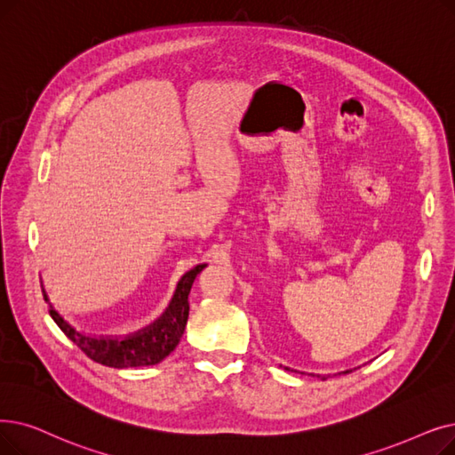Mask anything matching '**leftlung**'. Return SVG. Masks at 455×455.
Segmentation results:
<instances>
[{
    "label": "left lung",
    "instance_id": "left-lung-1",
    "mask_svg": "<svg viewBox=\"0 0 455 455\" xmlns=\"http://www.w3.org/2000/svg\"><path fill=\"white\" fill-rule=\"evenodd\" d=\"M347 371H349V370H347ZM320 378H322V375H320ZM322 379H327V378H325V375H323V378H322Z\"/></svg>",
    "mask_w": 455,
    "mask_h": 455
}]
</instances>
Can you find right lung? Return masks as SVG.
Wrapping results in <instances>:
<instances>
[{
  "label": "right lung",
  "mask_w": 455,
  "mask_h": 455,
  "mask_svg": "<svg viewBox=\"0 0 455 455\" xmlns=\"http://www.w3.org/2000/svg\"><path fill=\"white\" fill-rule=\"evenodd\" d=\"M203 267L204 266H196L195 269L182 276V281L176 286V291L169 303V308L164 312L160 320L126 339H96L76 331L68 322H65L63 315L53 308L44 288L43 291L44 299L50 303V315L57 323V327L61 329L89 359H92L98 364L118 370L154 366L160 364L167 355H171L182 339L189 315V291L195 276L203 271Z\"/></svg>",
  "instance_id": "obj_1"
}]
</instances>
